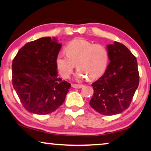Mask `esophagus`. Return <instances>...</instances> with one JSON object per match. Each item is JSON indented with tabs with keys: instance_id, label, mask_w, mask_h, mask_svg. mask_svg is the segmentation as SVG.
<instances>
[{
	"instance_id": "1",
	"label": "esophagus",
	"mask_w": 151,
	"mask_h": 151,
	"mask_svg": "<svg viewBox=\"0 0 151 151\" xmlns=\"http://www.w3.org/2000/svg\"><path fill=\"white\" fill-rule=\"evenodd\" d=\"M72 87L73 88H77V89H80L83 87V85H78V84H72Z\"/></svg>"
}]
</instances>
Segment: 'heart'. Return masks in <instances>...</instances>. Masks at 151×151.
Returning a JSON list of instances; mask_svg holds the SVG:
<instances>
[{"instance_id": "obj_1", "label": "heart", "mask_w": 151, "mask_h": 151, "mask_svg": "<svg viewBox=\"0 0 151 151\" xmlns=\"http://www.w3.org/2000/svg\"><path fill=\"white\" fill-rule=\"evenodd\" d=\"M66 53L60 52L56 64L62 77L70 76L76 64L78 68L76 76L79 79L99 78L109 63V52L104 46L94 44L83 39L72 40L66 46Z\"/></svg>"}]
</instances>
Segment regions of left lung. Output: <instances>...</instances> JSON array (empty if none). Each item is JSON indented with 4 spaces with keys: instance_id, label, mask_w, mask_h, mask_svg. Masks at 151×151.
Returning <instances> with one entry per match:
<instances>
[{
    "instance_id": "obj_1",
    "label": "left lung",
    "mask_w": 151,
    "mask_h": 151,
    "mask_svg": "<svg viewBox=\"0 0 151 151\" xmlns=\"http://www.w3.org/2000/svg\"><path fill=\"white\" fill-rule=\"evenodd\" d=\"M109 62L105 73L92 83L89 104L103 115H114L128 108L139 83L137 61L130 50L115 42L107 46Z\"/></svg>"
}]
</instances>
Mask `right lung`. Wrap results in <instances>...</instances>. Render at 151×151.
I'll list each match as a JSON object with an SVG mask.
<instances>
[{
  "label": "right lung",
  "instance_id": "1",
  "mask_svg": "<svg viewBox=\"0 0 151 151\" xmlns=\"http://www.w3.org/2000/svg\"><path fill=\"white\" fill-rule=\"evenodd\" d=\"M62 45L42 37L27 43L12 61V85L27 111L48 114L62 105L71 84L58 77L56 58Z\"/></svg>",
  "mask_w": 151,
  "mask_h": 151
}]
</instances>
